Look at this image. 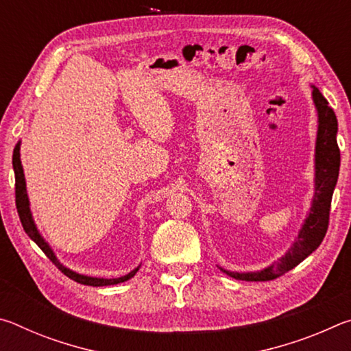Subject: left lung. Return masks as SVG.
<instances>
[{
  "label": "left lung",
  "instance_id": "left-lung-1",
  "mask_svg": "<svg viewBox=\"0 0 351 351\" xmlns=\"http://www.w3.org/2000/svg\"><path fill=\"white\" fill-rule=\"evenodd\" d=\"M313 100L317 108L319 128L316 141V192H314L310 215L305 219V224L302 226L300 234L293 247L274 265L260 272H246V274L223 269L226 274L237 280L268 282L287 274L288 271L302 263L311 252L316 251L328 229L331 198L341 167V150L336 139L337 119L335 111L316 86H313Z\"/></svg>",
  "mask_w": 351,
  "mask_h": 351
}]
</instances>
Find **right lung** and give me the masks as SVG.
Returning a JSON list of instances; mask_svg holds the SVG:
<instances>
[{
    "instance_id": "obj_1",
    "label": "right lung",
    "mask_w": 351,
    "mask_h": 351,
    "mask_svg": "<svg viewBox=\"0 0 351 351\" xmlns=\"http://www.w3.org/2000/svg\"><path fill=\"white\" fill-rule=\"evenodd\" d=\"M12 165H14V171H15V204H16V212H19L20 221L23 224V229H25V232L29 237H31V240L37 243L41 251L46 254V257L49 258L52 263H54L57 268L63 272L64 276L69 277L71 280H74L77 283L88 285V287H108V285H117V283H122V282L128 280V278H132L136 274V272L139 271V268H136L132 272H128L127 276L119 277V278H96V277H86V276L77 274V272L64 268L60 261L56 258L54 252L51 251V247L47 246V243L43 239H41V235L38 234V230L34 224L31 209H29L25 173H23V167H21V161H20V142L14 148V154H12Z\"/></svg>"
}]
</instances>
